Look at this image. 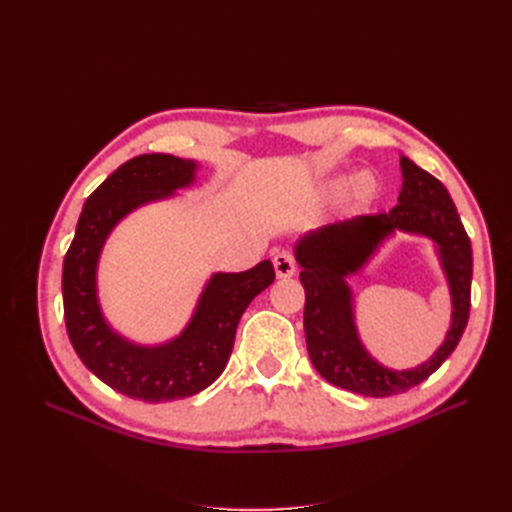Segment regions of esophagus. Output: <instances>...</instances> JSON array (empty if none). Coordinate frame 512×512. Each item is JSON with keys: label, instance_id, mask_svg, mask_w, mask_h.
I'll use <instances>...</instances> for the list:
<instances>
[{"label": "esophagus", "instance_id": "1", "mask_svg": "<svg viewBox=\"0 0 512 512\" xmlns=\"http://www.w3.org/2000/svg\"><path fill=\"white\" fill-rule=\"evenodd\" d=\"M273 269L277 277H292L294 271H297V262L288 252H277L273 256Z\"/></svg>", "mask_w": 512, "mask_h": 512}]
</instances>
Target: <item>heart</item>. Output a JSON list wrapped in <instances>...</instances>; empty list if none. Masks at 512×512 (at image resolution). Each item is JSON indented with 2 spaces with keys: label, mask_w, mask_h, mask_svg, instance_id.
I'll return each instance as SVG.
<instances>
[{
  "label": "heart",
  "mask_w": 512,
  "mask_h": 512,
  "mask_svg": "<svg viewBox=\"0 0 512 512\" xmlns=\"http://www.w3.org/2000/svg\"><path fill=\"white\" fill-rule=\"evenodd\" d=\"M380 192V185L376 181V177L371 175H365L359 179V183H356V198L361 200V203H371Z\"/></svg>",
  "instance_id": "b5f03b06"
}]
</instances>
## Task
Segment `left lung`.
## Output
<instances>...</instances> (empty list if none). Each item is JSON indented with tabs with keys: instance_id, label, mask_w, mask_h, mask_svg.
I'll list each match as a JSON object with an SVG mask.
<instances>
[{
	"instance_id": "1",
	"label": "left lung",
	"mask_w": 512,
	"mask_h": 512,
	"mask_svg": "<svg viewBox=\"0 0 512 512\" xmlns=\"http://www.w3.org/2000/svg\"><path fill=\"white\" fill-rule=\"evenodd\" d=\"M399 164L404 175L399 205L391 211L327 224L294 247L305 288L303 327L309 359L327 382L367 397L406 393L427 380L457 348L470 316L472 245L453 198L436 177L406 156H401ZM395 229L434 239L454 299V322L445 344L423 366L401 372L382 368L362 348L345 284V277L358 270Z\"/></svg>"
}]
</instances>
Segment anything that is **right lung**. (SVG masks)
<instances>
[{
	"mask_svg": "<svg viewBox=\"0 0 512 512\" xmlns=\"http://www.w3.org/2000/svg\"><path fill=\"white\" fill-rule=\"evenodd\" d=\"M194 173L196 162L166 153H143L121 164L85 200L64 258V318L76 354L111 389L149 404L196 395L218 380L243 312L275 280L271 260L243 273H215L188 327L162 346H136L108 327L96 292L108 232L136 207L190 185Z\"/></svg>",
	"mask_w": 512,
	"mask_h": 512,
	"instance_id": "1",
	"label": "right lung"
}]
</instances>
